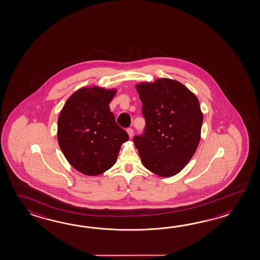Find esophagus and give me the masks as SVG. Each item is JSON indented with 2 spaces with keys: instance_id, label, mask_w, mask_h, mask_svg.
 <instances>
[{
  "instance_id": "esophagus-1",
  "label": "esophagus",
  "mask_w": 260,
  "mask_h": 260,
  "mask_svg": "<svg viewBox=\"0 0 260 260\" xmlns=\"http://www.w3.org/2000/svg\"><path fill=\"white\" fill-rule=\"evenodd\" d=\"M128 135H129V138H132L134 136V130L133 128H128L127 129Z\"/></svg>"
}]
</instances>
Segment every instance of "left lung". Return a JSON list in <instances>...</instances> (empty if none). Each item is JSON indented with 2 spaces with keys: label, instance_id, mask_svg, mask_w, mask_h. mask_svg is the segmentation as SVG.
<instances>
[{
  "label": "left lung",
  "instance_id": "left-lung-1",
  "mask_svg": "<svg viewBox=\"0 0 260 260\" xmlns=\"http://www.w3.org/2000/svg\"><path fill=\"white\" fill-rule=\"evenodd\" d=\"M146 126L133 140L143 166L160 177L177 175L199 145L204 116L199 100L182 83L161 78L139 83Z\"/></svg>",
  "mask_w": 260,
  "mask_h": 260
}]
</instances>
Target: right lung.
Here are the masks:
<instances>
[{
	"label": "right lung",
	"instance_id": "right-lung-1",
	"mask_svg": "<svg viewBox=\"0 0 260 260\" xmlns=\"http://www.w3.org/2000/svg\"><path fill=\"white\" fill-rule=\"evenodd\" d=\"M115 89L77 90L68 99L57 120V140L68 161L87 176H98L115 164L129 136L110 109Z\"/></svg>",
	"mask_w": 260,
	"mask_h": 260
}]
</instances>
